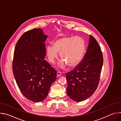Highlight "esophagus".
<instances>
[{"label":"esophagus","instance_id":"obj_1","mask_svg":"<svg viewBox=\"0 0 121 121\" xmlns=\"http://www.w3.org/2000/svg\"><path fill=\"white\" fill-rule=\"evenodd\" d=\"M61 73L60 72H57V77H60V76H61Z\"/></svg>","mask_w":121,"mask_h":121}]
</instances>
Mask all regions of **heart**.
I'll list each match as a JSON object with an SVG mask.
<instances>
[{"instance_id": "1", "label": "heart", "mask_w": 121, "mask_h": 121, "mask_svg": "<svg viewBox=\"0 0 121 121\" xmlns=\"http://www.w3.org/2000/svg\"><path fill=\"white\" fill-rule=\"evenodd\" d=\"M86 50L84 40L78 36H64L56 40L53 45L46 47L49 60L52 63L58 57L62 59L58 64L59 67L65 68L67 65L70 67L77 65L82 59Z\"/></svg>"}]
</instances>
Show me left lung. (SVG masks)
<instances>
[{
  "label": "left lung",
  "instance_id": "8db88e82",
  "mask_svg": "<svg viewBox=\"0 0 121 121\" xmlns=\"http://www.w3.org/2000/svg\"><path fill=\"white\" fill-rule=\"evenodd\" d=\"M103 62L100 48L95 39L90 35L84 58L72 71L66 73V92L69 97L80 102L94 93L99 84Z\"/></svg>",
  "mask_w": 121,
  "mask_h": 121
}]
</instances>
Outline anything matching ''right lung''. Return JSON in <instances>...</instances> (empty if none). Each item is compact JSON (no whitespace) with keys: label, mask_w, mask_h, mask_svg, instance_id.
I'll use <instances>...</instances> for the list:
<instances>
[{"label":"right lung","mask_w":121,"mask_h":121,"mask_svg":"<svg viewBox=\"0 0 121 121\" xmlns=\"http://www.w3.org/2000/svg\"><path fill=\"white\" fill-rule=\"evenodd\" d=\"M47 37L42 29H33L21 37L14 50L12 69L16 82L23 96L34 102L47 97L56 79V71L44 59Z\"/></svg>","instance_id":"obj_1"}]
</instances>
